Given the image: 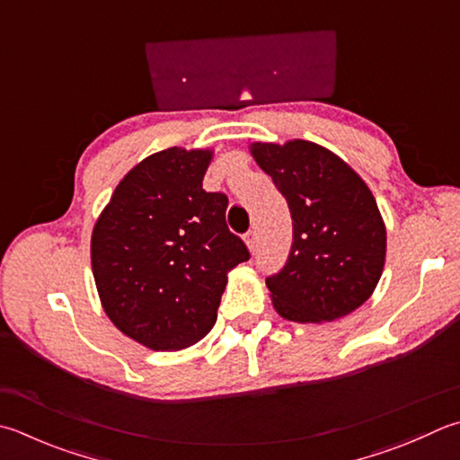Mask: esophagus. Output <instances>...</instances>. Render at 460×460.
Here are the masks:
<instances>
[{"instance_id": "obj_1", "label": "esophagus", "mask_w": 460, "mask_h": 460, "mask_svg": "<svg viewBox=\"0 0 460 460\" xmlns=\"http://www.w3.org/2000/svg\"><path fill=\"white\" fill-rule=\"evenodd\" d=\"M246 246H248V250H250V252H256V248H258V244H256V242H258V238H256V230H250L248 234H246Z\"/></svg>"}]
</instances>
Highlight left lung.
Listing matches in <instances>:
<instances>
[{"instance_id": "obj_1", "label": "left lung", "mask_w": 460, "mask_h": 460, "mask_svg": "<svg viewBox=\"0 0 460 460\" xmlns=\"http://www.w3.org/2000/svg\"><path fill=\"white\" fill-rule=\"evenodd\" d=\"M292 216V248L266 279L272 306L292 323H332L372 296L383 276L386 226L367 181L314 142L250 144Z\"/></svg>"}]
</instances>
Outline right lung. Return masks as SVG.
<instances>
[{
  "label": "right lung",
  "instance_id": "right-lung-1",
  "mask_svg": "<svg viewBox=\"0 0 460 460\" xmlns=\"http://www.w3.org/2000/svg\"><path fill=\"white\" fill-rule=\"evenodd\" d=\"M214 150L168 148L128 172L92 232L102 308L152 350H180L212 331L228 272L250 258L228 230V198L206 192Z\"/></svg>",
  "mask_w": 460,
  "mask_h": 460
}]
</instances>
